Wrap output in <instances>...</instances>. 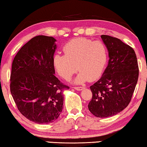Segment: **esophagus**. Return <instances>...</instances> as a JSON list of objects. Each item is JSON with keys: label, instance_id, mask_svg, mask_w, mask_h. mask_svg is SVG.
Masks as SVG:
<instances>
[{"label": "esophagus", "instance_id": "obj_1", "mask_svg": "<svg viewBox=\"0 0 147 147\" xmlns=\"http://www.w3.org/2000/svg\"><path fill=\"white\" fill-rule=\"evenodd\" d=\"M74 88L75 89H76V90H78V91H80V90H82L83 89H84V87H82V86H80V87H76V86H75V87H74Z\"/></svg>", "mask_w": 147, "mask_h": 147}]
</instances>
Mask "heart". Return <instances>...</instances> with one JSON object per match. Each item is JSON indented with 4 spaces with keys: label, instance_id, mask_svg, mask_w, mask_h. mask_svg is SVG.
<instances>
[{
    "label": "heart",
    "instance_id": "b5f03b06",
    "mask_svg": "<svg viewBox=\"0 0 147 147\" xmlns=\"http://www.w3.org/2000/svg\"><path fill=\"white\" fill-rule=\"evenodd\" d=\"M64 55L56 54L53 58L55 69L65 80H69L79 70L76 83L93 80L101 75L107 64L108 50L103 42L86 38L70 40L63 48Z\"/></svg>",
    "mask_w": 147,
    "mask_h": 147
}]
</instances>
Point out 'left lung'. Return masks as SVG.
Here are the masks:
<instances>
[{
    "instance_id": "8db88e82",
    "label": "left lung",
    "mask_w": 147,
    "mask_h": 147,
    "mask_svg": "<svg viewBox=\"0 0 147 147\" xmlns=\"http://www.w3.org/2000/svg\"><path fill=\"white\" fill-rule=\"evenodd\" d=\"M101 39L109 52V63L101 78L90 86L89 111L97 117L113 116L127 107L139 78L135 51L121 40L107 35Z\"/></svg>"
}]
</instances>
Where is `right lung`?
Here are the masks:
<instances>
[{
    "label": "right lung",
    "instance_id": "add662e5",
    "mask_svg": "<svg viewBox=\"0 0 147 147\" xmlns=\"http://www.w3.org/2000/svg\"><path fill=\"white\" fill-rule=\"evenodd\" d=\"M55 42L52 36H36L20 49L12 61V96L20 113L38 124L58 118L63 109V91L69 89L54 76Z\"/></svg>",
    "mask_w": 147,
    "mask_h": 147
}]
</instances>
